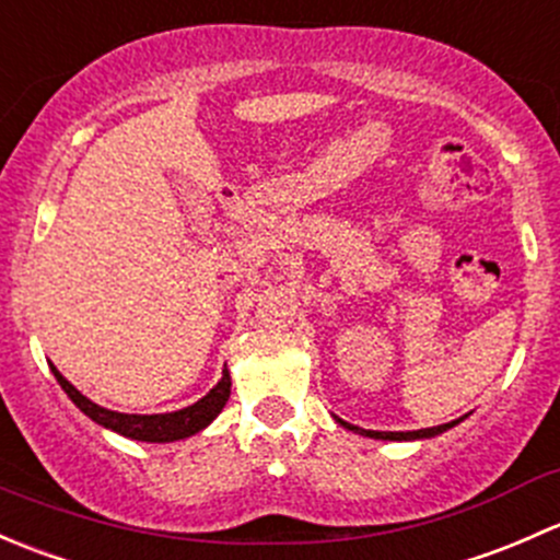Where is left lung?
I'll use <instances>...</instances> for the list:
<instances>
[{"label":"left lung","instance_id":"left-lung-1","mask_svg":"<svg viewBox=\"0 0 560 560\" xmlns=\"http://www.w3.org/2000/svg\"><path fill=\"white\" fill-rule=\"evenodd\" d=\"M464 418H466V415H464ZM464 418L451 420V423H442V425H431V429H420V431H369V429H359V425H353V423H345V420H339V418H337V423H342L345 429L355 431V434H361V436H372V440L409 442V440H429V436L442 434V431H447V429H453V425H458Z\"/></svg>","mask_w":560,"mask_h":560}]
</instances>
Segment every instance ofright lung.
<instances>
[{
  "label": "right lung",
  "mask_w": 560,
  "mask_h": 560,
  "mask_svg": "<svg viewBox=\"0 0 560 560\" xmlns=\"http://www.w3.org/2000/svg\"><path fill=\"white\" fill-rule=\"evenodd\" d=\"M50 372L56 374L59 385L65 388V394L74 405L80 407V412L89 415L94 423L105 425V429L115 431L120 436H129V440L140 442H175L194 436L196 431H201L205 425H210L218 418L223 407H226L229 394H232V377H229V369H223V377L218 380L215 388L199 399L196 405L177 409V412H164V415H126V412H113V409L94 405L91 399H85L78 388L50 364Z\"/></svg>",
  "instance_id": "obj_1"
}]
</instances>
